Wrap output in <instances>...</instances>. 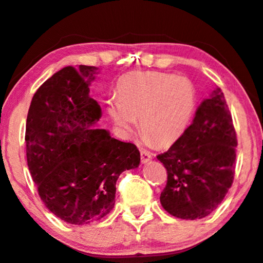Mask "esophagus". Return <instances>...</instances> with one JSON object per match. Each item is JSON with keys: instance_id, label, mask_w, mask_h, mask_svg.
I'll list each match as a JSON object with an SVG mask.
<instances>
[{"instance_id": "esophagus-1", "label": "esophagus", "mask_w": 263, "mask_h": 263, "mask_svg": "<svg viewBox=\"0 0 263 263\" xmlns=\"http://www.w3.org/2000/svg\"><path fill=\"white\" fill-rule=\"evenodd\" d=\"M152 159V154L147 149H141V162L145 164Z\"/></svg>"}]
</instances>
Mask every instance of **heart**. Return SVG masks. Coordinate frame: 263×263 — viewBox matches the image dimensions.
I'll use <instances>...</instances> for the list:
<instances>
[{"mask_svg": "<svg viewBox=\"0 0 263 263\" xmlns=\"http://www.w3.org/2000/svg\"><path fill=\"white\" fill-rule=\"evenodd\" d=\"M195 106V88L189 80L148 72L127 76L120 82L118 98L109 104V114L125 134H131L136 120H140L145 140L169 145L187 128Z\"/></svg>", "mask_w": 263, "mask_h": 263, "instance_id": "1", "label": "heart"}]
</instances>
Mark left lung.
Masks as SVG:
<instances>
[{"mask_svg":"<svg viewBox=\"0 0 263 263\" xmlns=\"http://www.w3.org/2000/svg\"><path fill=\"white\" fill-rule=\"evenodd\" d=\"M236 132L220 88L202 101L191 125L158 160L166 169L160 203L180 219H201L222 203L235 175Z\"/></svg>","mask_w":263,"mask_h":263,"instance_id":"obj_1","label":"left lung"}]
</instances>
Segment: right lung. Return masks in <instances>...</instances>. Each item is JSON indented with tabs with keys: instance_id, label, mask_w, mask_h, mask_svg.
Wrapping results in <instances>:
<instances>
[{
	"instance_id": "right-lung-1",
	"label": "right lung",
	"mask_w": 263,
	"mask_h": 263,
	"mask_svg": "<svg viewBox=\"0 0 263 263\" xmlns=\"http://www.w3.org/2000/svg\"><path fill=\"white\" fill-rule=\"evenodd\" d=\"M97 67L60 69L40 85L27 116V162L44 204L60 219L84 226L115 204L116 181L141 160L134 143L93 127L100 106L89 96Z\"/></svg>"
}]
</instances>
